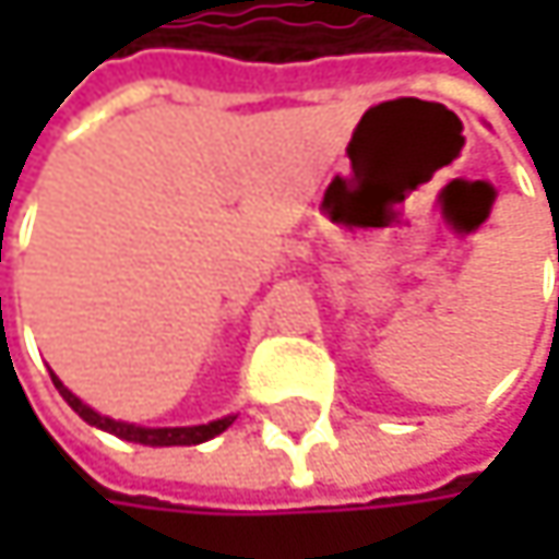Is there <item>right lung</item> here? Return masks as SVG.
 <instances>
[{
    "label": "right lung",
    "instance_id": "add662e5",
    "mask_svg": "<svg viewBox=\"0 0 559 559\" xmlns=\"http://www.w3.org/2000/svg\"><path fill=\"white\" fill-rule=\"evenodd\" d=\"M51 382H55V389L60 391V397H63L86 424H93V427H99V430L119 437V440H129V443H145V447H193V443L213 440L216 433H223V430L236 420V414H229V417H219V420H210V424H197V427H142V424L112 420V417L93 411L90 404H83L73 391L67 389L55 372H51Z\"/></svg>",
    "mask_w": 559,
    "mask_h": 559
}]
</instances>
